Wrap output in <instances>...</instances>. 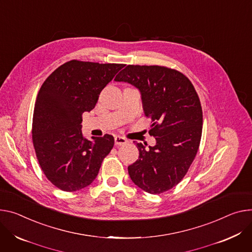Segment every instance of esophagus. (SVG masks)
Masks as SVG:
<instances>
[{"instance_id": "esophagus-1", "label": "esophagus", "mask_w": 252, "mask_h": 252, "mask_svg": "<svg viewBox=\"0 0 252 252\" xmlns=\"http://www.w3.org/2000/svg\"><path fill=\"white\" fill-rule=\"evenodd\" d=\"M126 143H127V140L123 138V136H120V135L114 136V144H116V146H124Z\"/></svg>"}]
</instances>
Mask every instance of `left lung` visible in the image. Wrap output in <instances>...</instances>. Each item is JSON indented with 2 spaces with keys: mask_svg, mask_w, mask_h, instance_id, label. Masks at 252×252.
<instances>
[{
  "mask_svg": "<svg viewBox=\"0 0 252 252\" xmlns=\"http://www.w3.org/2000/svg\"><path fill=\"white\" fill-rule=\"evenodd\" d=\"M114 80L139 89L156 139L154 147L136 144L140 156L128 175L150 194L166 192L184 178L199 149L203 116L196 90L184 74L157 65H127Z\"/></svg>",
  "mask_w": 252,
  "mask_h": 252,
  "instance_id": "obj_1",
  "label": "left lung"
}]
</instances>
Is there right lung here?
<instances>
[{"mask_svg": "<svg viewBox=\"0 0 252 252\" xmlns=\"http://www.w3.org/2000/svg\"><path fill=\"white\" fill-rule=\"evenodd\" d=\"M124 64L71 60L42 84L36 99L32 140L45 176L57 188L73 192L90 185L114 139L110 134L84 139L82 113L93 110L101 90Z\"/></svg>", "mask_w": 252, "mask_h": 252, "instance_id": "add662e5", "label": "right lung"}]
</instances>
